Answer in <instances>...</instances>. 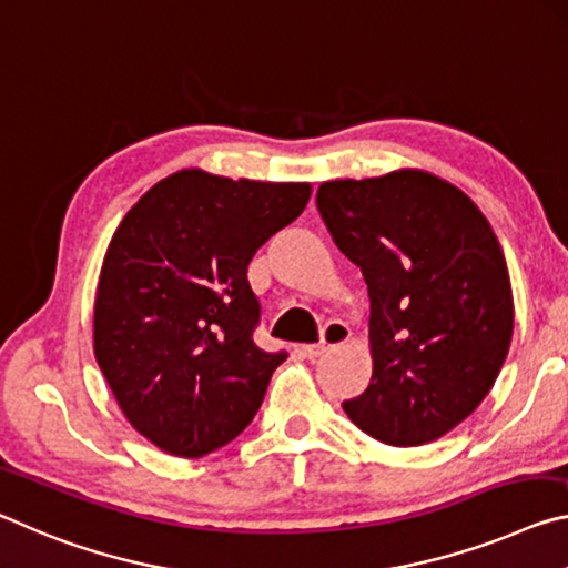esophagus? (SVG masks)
I'll use <instances>...</instances> for the list:
<instances>
[{
  "label": "esophagus",
  "instance_id": "obj_1",
  "mask_svg": "<svg viewBox=\"0 0 568 568\" xmlns=\"http://www.w3.org/2000/svg\"><path fill=\"white\" fill-rule=\"evenodd\" d=\"M349 337H352V329L347 327V324L332 320V322H327V324H324V327H322L320 345H306V347H304V357L317 359V357L324 355V352H329L332 347L345 345V342H349Z\"/></svg>",
  "mask_w": 568,
  "mask_h": 568
}]
</instances>
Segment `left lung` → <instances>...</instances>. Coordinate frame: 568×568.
I'll list each match as a JSON object with an SVG mask.
<instances>
[{
	"instance_id": "1",
	"label": "left lung",
	"mask_w": 568,
	"mask_h": 568,
	"mask_svg": "<svg viewBox=\"0 0 568 568\" xmlns=\"http://www.w3.org/2000/svg\"><path fill=\"white\" fill-rule=\"evenodd\" d=\"M317 209L369 292L375 369L342 407L387 445L440 438L490 393L510 347L514 296L494 229L423 171L322 183Z\"/></svg>"
}]
</instances>
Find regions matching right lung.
I'll use <instances>...</instances> for the list:
<instances>
[{"instance_id": "add662e5", "label": "right lung", "mask_w": 568, "mask_h": 568, "mask_svg": "<svg viewBox=\"0 0 568 568\" xmlns=\"http://www.w3.org/2000/svg\"><path fill=\"white\" fill-rule=\"evenodd\" d=\"M310 193L181 171L118 226L95 296V357L130 425L161 450L201 458L262 407L286 355L256 347L248 262Z\"/></svg>"}]
</instances>
